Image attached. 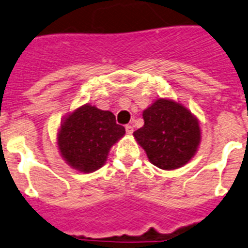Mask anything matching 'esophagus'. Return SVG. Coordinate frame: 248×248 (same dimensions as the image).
Masks as SVG:
<instances>
[{
    "label": "esophagus",
    "mask_w": 248,
    "mask_h": 248,
    "mask_svg": "<svg viewBox=\"0 0 248 248\" xmlns=\"http://www.w3.org/2000/svg\"><path fill=\"white\" fill-rule=\"evenodd\" d=\"M125 131H126V134H131V133L134 131V128H133V125L128 124V125H125Z\"/></svg>",
    "instance_id": "1"
}]
</instances>
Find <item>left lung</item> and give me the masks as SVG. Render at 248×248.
<instances>
[{"mask_svg": "<svg viewBox=\"0 0 248 248\" xmlns=\"http://www.w3.org/2000/svg\"><path fill=\"white\" fill-rule=\"evenodd\" d=\"M143 128L134 131L151 164L172 170L191 160L200 143L198 120L172 100L157 99L143 113Z\"/></svg>", "mask_w": 248, "mask_h": 248, "instance_id": "left-lung-1", "label": "left lung"}]
</instances>
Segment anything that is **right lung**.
Segmentation results:
<instances>
[{"mask_svg": "<svg viewBox=\"0 0 248 248\" xmlns=\"http://www.w3.org/2000/svg\"><path fill=\"white\" fill-rule=\"evenodd\" d=\"M125 134L111 111L85 104L68 115L61 125L58 148L72 168L92 172L104 165L115 141Z\"/></svg>", "mask_w": 248, "mask_h": 248, "instance_id": "1", "label": "right lung"}]
</instances>
